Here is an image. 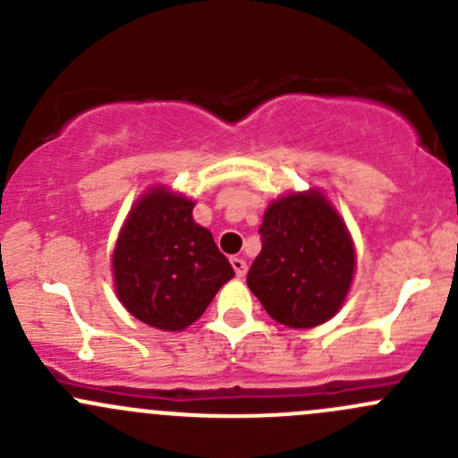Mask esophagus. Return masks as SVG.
I'll list each match as a JSON object with an SVG mask.
<instances>
[{"mask_svg": "<svg viewBox=\"0 0 458 458\" xmlns=\"http://www.w3.org/2000/svg\"><path fill=\"white\" fill-rule=\"evenodd\" d=\"M230 263H233V267H234V275L242 279V276L246 275V270H248V263L243 261L242 257H233V259H230Z\"/></svg>", "mask_w": 458, "mask_h": 458, "instance_id": "34e87169", "label": "esophagus"}]
</instances>
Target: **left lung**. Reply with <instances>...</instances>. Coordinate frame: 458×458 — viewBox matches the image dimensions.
Instances as JSON below:
<instances>
[{
    "mask_svg": "<svg viewBox=\"0 0 458 458\" xmlns=\"http://www.w3.org/2000/svg\"><path fill=\"white\" fill-rule=\"evenodd\" d=\"M261 252L248 288L275 321L315 327L344 306L354 275V243L339 212L318 191L281 197L267 206Z\"/></svg>",
    "mask_w": 458,
    "mask_h": 458,
    "instance_id": "1",
    "label": "left lung"
}]
</instances>
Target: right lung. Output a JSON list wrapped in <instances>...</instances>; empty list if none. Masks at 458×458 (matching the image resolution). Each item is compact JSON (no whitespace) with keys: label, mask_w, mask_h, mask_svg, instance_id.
<instances>
[{"label":"right lung","mask_w":458,"mask_h":458,"mask_svg":"<svg viewBox=\"0 0 458 458\" xmlns=\"http://www.w3.org/2000/svg\"><path fill=\"white\" fill-rule=\"evenodd\" d=\"M195 201L152 188L128 212L113 252L114 290L132 317L157 330L195 323L234 276L210 230L192 219Z\"/></svg>","instance_id":"add662e5"}]
</instances>
